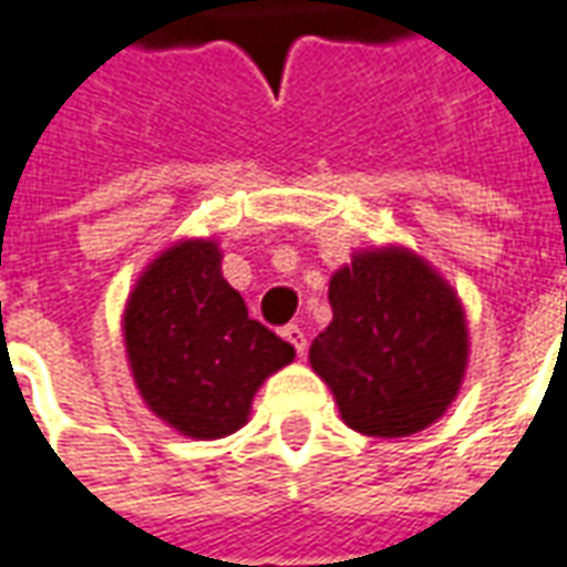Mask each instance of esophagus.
<instances>
[{
	"label": "esophagus",
	"instance_id": "obj_1",
	"mask_svg": "<svg viewBox=\"0 0 567 567\" xmlns=\"http://www.w3.org/2000/svg\"><path fill=\"white\" fill-rule=\"evenodd\" d=\"M282 337L288 340V343L295 346V352L300 358H303V352H307V333H303V328H297V324H288L282 331Z\"/></svg>",
	"mask_w": 567,
	"mask_h": 567
}]
</instances>
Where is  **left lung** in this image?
<instances>
[{
	"label": "left lung",
	"instance_id": "obj_1",
	"mask_svg": "<svg viewBox=\"0 0 567 567\" xmlns=\"http://www.w3.org/2000/svg\"><path fill=\"white\" fill-rule=\"evenodd\" d=\"M333 319L309 364L368 437H410L458 398L471 337L455 288L404 246L364 248L331 276Z\"/></svg>",
	"mask_w": 567,
	"mask_h": 567
}]
</instances>
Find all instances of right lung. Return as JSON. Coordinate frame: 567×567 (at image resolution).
Segmentation results:
<instances>
[{
  "mask_svg": "<svg viewBox=\"0 0 567 567\" xmlns=\"http://www.w3.org/2000/svg\"><path fill=\"white\" fill-rule=\"evenodd\" d=\"M133 382L154 416L194 440L234 434L295 346L248 319L218 239H178L142 270L121 316Z\"/></svg>",
  "mask_w": 567,
  "mask_h": 567,
  "instance_id": "right-lung-1",
  "label": "right lung"
}]
</instances>
